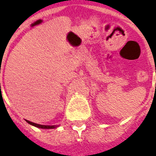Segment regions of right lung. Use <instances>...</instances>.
Returning a JSON list of instances; mask_svg holds the SVG:
<instances>
[{
  "label": "right lung",
  "instance_id": "obj_1",
  "mask_svg": "<svg viewBox=\"0 0 156 156\" xmlns=\"http://www.w3.org/2000/svg\"><path fill=\"white\" fill-rule=\"evenodd\" d=\"M29 124H31L32 126H35L37 128H39V129H55V128H58V125H42V124H36V123H33V122H31V121L29 120H26Z\"/></svg>",
  "mask_w": 156,
  "mask_h": 156
}]
</instances>
